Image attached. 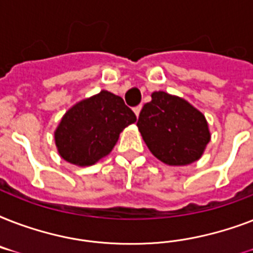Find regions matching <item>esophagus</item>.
Segmentation results:
<instances>
[{
  "instance_id": "34e87169",
  "label": "esophagus",
  "mask_w": 253,
  "mask_h": 253,
  "mask_svg": "<svg viewBox=\"0 0 253 253\" xmlns=\"http://www.w3.org/2000/svg\"><path fill=\"white\" fill-rule=\"evenodd\" d=\"M140 110H142V105H138V106L134 107V113L136 117H139V114H140Z\"/></svg>"
}]
</instances>
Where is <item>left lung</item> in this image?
Returning <instances> with one entry per match:
<instances>
[{"label": "left lung", "instance_id": "1", "mask_svg": "<svg viewBox=\"0 0 253 253\" xmlns=\"http://www.w3.org/2000/svg\"><path fill=\"white\" fill-rule=\"evenodd\" d=\"M136 126L152 154L168 166H188L201 158L210 140L202 113L166 91L152 93Z\"/></svg>", "mask_w": 253, "mask_h": 253}]
</instances>
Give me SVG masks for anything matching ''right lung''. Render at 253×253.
<instances>
[{
	"label": "right lung",
	"mask_w": 253,
	"mask_h": 253,
	"mask_svg": "<svg viewBox=\"0 0 253 253\" xmlns=\"http://www.w3.org/2000/svg\"><path fill=\"white\" fill-rule=\"evenodd\" d=\"M136 115L119 95L102 90L69 109L55 131L59 154L68 163L91 166L110 154Z\"/></svg>",
	"instance_id": "1"
}]
</instances>
